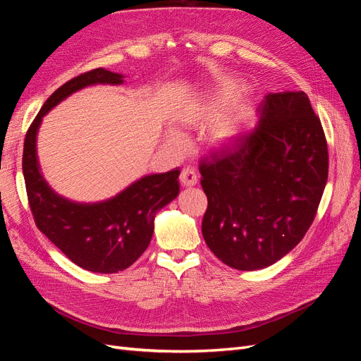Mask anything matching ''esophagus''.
Instances as JSON below:
<instances>
[{"label":"esophagus","mask_w":361,"mask_h":361,"mask_svg":"<svg viewBox=\"0 0 361 361\" xmlns=\"http://www.w3.org/2000/svg\"><path fill=\"white\" fill-rule=\"evenodd\" d=\"M179 179H180V185H182V187H185V188L194 187V185L197 183V180H199L197 174H195V171L192 169H183L180 171V178Z\"/></svg>","instance_id":"obj_1"}]
</instances>
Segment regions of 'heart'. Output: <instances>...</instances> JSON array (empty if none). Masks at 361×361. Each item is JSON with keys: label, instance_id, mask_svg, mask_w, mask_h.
I'll list each match as a JSON object with an SVG mask.
<instances>
[{"label": "heart", "instance_id": "b5f03b06", "mask_svg": "<svg viewBox=\"0 0 361 361\" xmlns=\"http://www.w3.org/2000/svg\"><path fill=\"white\" fill-rule=\"evenodd\" d=\"M245 93V85L238 81H228L223 84L220 89L203 96L202 99L195 102L191 110L185 114V122L187 123H202L209 122V120L220 116L221 113L232 108L239 97ZM245 122V113L233 111L228 116L218 120V122L211 128V138L215 145L224 146L232 143L238 137L239 130ZM167 141L173 147H182L183 138L176 133H170Z\"/></svg>", "mask_w": 361, "mask_h": 361}]
</instances>
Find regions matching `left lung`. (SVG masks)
Listing matches in <instances>:
<instances>
[{
  "label": "left lung",
  "instance_id": "left-lung-1",
  "mask_svg": "<svg viewBox=\"0 0 361 361\" xmlns=\"http://www.w3.org/2000/svg\"><path fill=\"white\" fill-rule=\"evenodd\" d=\"M204 243L239 271L285 257L312 226L329 178V149L304 92L269 93L257 125L200 164Z\"/></svg>",
  "mask_w": 361,
  "mask_h": 361
}]
</instances>
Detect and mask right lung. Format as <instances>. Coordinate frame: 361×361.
Segmentation results:
<instances>
[{"label": "right lung", "mask_w": 361, "mask_h": 361, "mask_svg": "<svg viewBox=\"0 0 361 361\" xmlns=\"http://www.w3.org/2000/svg\"><path fill=\"white\" fill-rule=\"evenodd\" d=\"M123 78L122 73L99 68L63 84L31 123L23 155L28 203L39 231L75 265L101 274L123 271L145 253L154 235L157 212L178 197L180 170L147 174L102 202H73L57 194L43 178L37 133L43 117L72 93L96 84L120 85Z\"/></svg>", "instance_id": "obj_1"}]
</instances>
